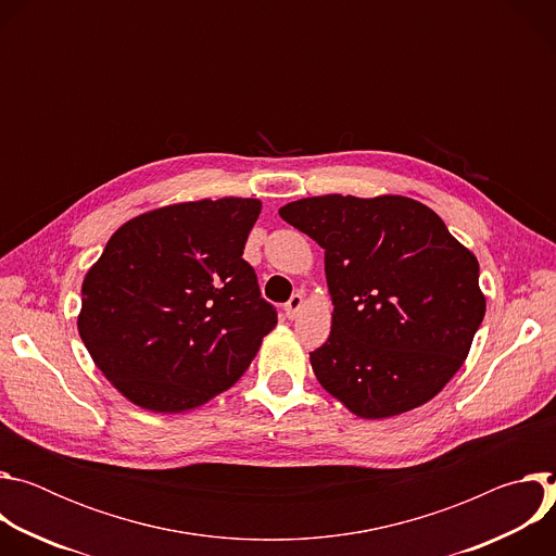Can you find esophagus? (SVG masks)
I'll return each instance as SVG.
<instances>
[{
    "label": "esophagus",
    "instance_id": "1",
    "mask_svg": "<svg viewBox=\"0 0 556 556\" xmlns=\"http://www.w3.org/2000/svg\"><path fill=\"white\" fill-rule=\"evenodd\" d=\"M303 307V294H292L290 299H288V303L283 305V312H286V316L288 319H294V316L299 314V309Z\"/></svg>",
    "mask_w": 556,
    "mask_h": 556
}]
</instances>
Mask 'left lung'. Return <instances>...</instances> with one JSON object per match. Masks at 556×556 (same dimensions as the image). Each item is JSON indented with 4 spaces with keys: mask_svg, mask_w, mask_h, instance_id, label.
Returning <instances> with one entry per match:
<instances>
[{
    "mask_svg": "<svg viewBox=\"0 0 556 556\" xmlns=\"http://www.w3.org/2000/svg\"><path fill=\"white\" fill-rule=\"evenodd\" d=\"M279 215L326 251L334 303L309 352L326 391L376 420L431 401L482 326L480 264L429 206L403 198H303Z\"/></svg>",
    "mask_w": 556,
    "mask_h": 556,
    "instance_id": "1",
    "label": "left lung"
}]
</instances>
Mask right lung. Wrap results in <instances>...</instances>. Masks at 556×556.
I'll return each instance as SVG.
<instances>
[{"instance_id": "1", "label": "right lung", "mask_w": 556, "mask_h": 556, "mask_svg": "<svg viewBox=\"0 0 556 556\" xmlns=\"http://www.w3.org/2000/svg\"><path fill=\"white\" fill-rule=\"evenodd\" d=\"M262 202L222 198L123 224L81 288V334L134 405L180 414L240 378L277 309L242 257Z\"/></svg>"}]
</instances>
